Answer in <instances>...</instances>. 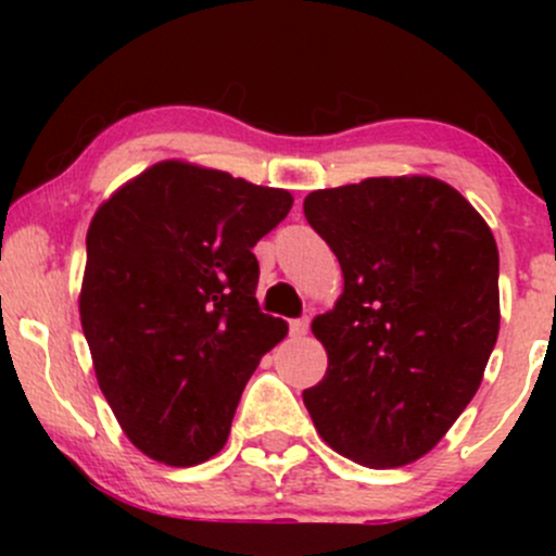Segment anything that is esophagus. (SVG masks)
<instances>
[{
  "mask_svg": "<svg viewBox=\"0 0 556 556\" xmlns=\"http://www.w3.org/2000/svg\"><path fill=\"white\" fill-rule=\"evenodd\" d=\"M308 327H311L308 316L292 318V321H290V334L292 337H305V334H308Z\"/></svg>",
  "mask_w": 556,
  "mask_h": 556,
  "instance_id": "1",
  "label": "esophagus"
}]
</instances>
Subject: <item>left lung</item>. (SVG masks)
Segmentation results:
<instances>
[{"label":"left lung","instance_id":"left-lung-1","mask_svg":"<svg viewBox=\"0 0 556 556\" xmlns=\"http://www.w3.org/2000/svg\"><path fill=\"white\" fill-rule=\"evenodd\" d=\"M303 212L344 277L311 324L329 368L305 407L350 460L416 463L473 400L496 344L494 235L452 185L420 175L314 190Z\"/></svg>","mask_w":556,"mask_h":556}]
</instances>
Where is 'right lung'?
Listing matches in <instances>:
<instances>
[{
	"mask_svg": "<svg viewBox=\"0 0 556 556\" xmlns=\"http://www.w3.org/2000/svg\"><path fill=\"white\" fill-rule=\"evenodd\" d=\"M292 195L159 162L93 214L80 324L112 413L151 460L190 468L227 444L242 389L285 340L261 314L253 245Z\"/></svg>",
	"mask_w": 556,
	"mask_h": 556,
	"instance_id": "obj_1",
	"label": "right lung"
}]
</instances>
